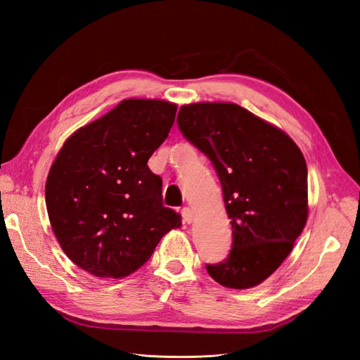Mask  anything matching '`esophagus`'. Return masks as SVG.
Instances as JSON below:
<instances>
[{
  "instance_id": "obj_1",
  "label": "esophagus",
  "mask_w": 360,
  "mask_h": 360,
  "mask_svg": "<svg viewBox=\"0 0 360 360\" xmlns=\"http://www.w3.org/2000/svg\"><path fill=\"white\" fill-rule=\"evenodd\" d=\"M181 219L184 224H192L193 221V210L189 207H183L181 209Z\"/></svg>"
}]
</instances>
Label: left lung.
Segmentation results:
<instances>
[{"label": "left lung", "mask_w": 360, "mask_h": 360, "mask_svg": "<svg viewBox=\"0 0 360 360\" xmlns=\"http://www.w3.org/2000/svg\"><path fill=\"white\" fill-rule=\"evenodd\" d=\"M183 136L210 159L231 219L228 257L207 264L228 288L261 284L282 264L308 219V168L281 129L236 103L180 108Z\"/></svg>", "instance_id": "obj_1"}]
</instances>
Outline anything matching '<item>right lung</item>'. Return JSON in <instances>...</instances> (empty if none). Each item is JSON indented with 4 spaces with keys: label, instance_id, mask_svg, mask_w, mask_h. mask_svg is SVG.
Returning a JSON list of instances; mask_svg holds the SVG:
<instances>
[{
    "label": "right lung",
    "instance_id": "1",
    "mask_svg": "<svg viewBox=\"0 0 360 360\" xmlns=\"http://www.w3.org/2000/svg\"><path fill=\"white\" fill-rule=\"evenodd\" d=\"M176 112L165 101H123L60 150L46 180V209L58 243L82 270L114 279L134 274L181 225L147 165Z\"/></svg>",
    "mask_w": 360,
    "mask_h": 360
}]
</instances>
